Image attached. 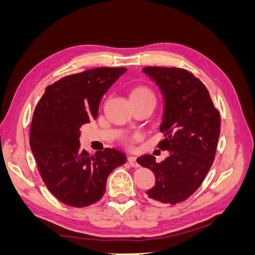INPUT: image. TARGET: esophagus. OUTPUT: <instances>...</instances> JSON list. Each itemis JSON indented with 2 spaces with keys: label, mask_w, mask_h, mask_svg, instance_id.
<instances>
[{
  "label": "esophagus",
  "mask_w": 255,
  "mask_h": 255,
  "mask_svg": "<svg viewBox=\"0 0 255 255\" xmlns=\"http://www.w3.org/2000/svg\"><path fill=\"white\" fill-rule=\"evenodd\" d=\"M128 161H129V164H130L131 167H138V166H139V164L137 163V158H136V157H133V156H129Z\"/></svg>",
  "instance_id": "1"
}]
</instances>
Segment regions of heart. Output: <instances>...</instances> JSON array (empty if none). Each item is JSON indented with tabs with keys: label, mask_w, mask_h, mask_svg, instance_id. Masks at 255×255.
I'll list each match as a JSON object with an SVG mask.
<instances>
[{
	"label": "heart",
	"mask_w": 255,
	"mask_h": 255,
	"mask_svg": "<svg viewBox=\"0 0 255 255\" xmlns=\"http://www.w3.org/2000/svg\"><path fill=\"white\" fill-rule=\"evenodd\" d=\"M130 99H152L155 100V96L148 87L138 86L133 88L130 92Z\"/></svg>",
	"instance_id": "heart-1"
}]
</instances>
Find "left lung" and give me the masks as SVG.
Listing matches in <instances>:
<instances>
[{
    "instance_id": "left-lung-1",
    "label": "left lung",
    "mask_w": 255,
    "mask_h": 255,
    "mask_svg": "<svg viewBox=\"0 0 255 255\" xmlns=\"http://www.w3.org/2000/svg\"><path fill=\"white\" fill-rule=\"evenodd\" d=\"M142 72L158 86L164 99L160 131L166 138L158 147L169 151L157 163L142 155L137 163L155 174L148 197L164 204H177L201 186L215 157L221 117L206 87L192 73L179 68L145 67Z\"/></svg>"
}]
</instances>
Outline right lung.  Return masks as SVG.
Segmentation results:
<instances>
[{"label":"right lung","mask_w":255,"mask_h":255,"mask_svg":"<svg viewBox=\"0 0 255 255\" xmlns=\"http://www.w3.org/2000/svg\"><path fill=\"white\" fill-rule=\"evenodd\" d=\"M126 68H96L67 76L45 89L36 105L30 147L41 177L60 202L85 207L98 202L109 174L125 164L123 151L90 156L80 147V127L97 119L100 100Z\"/></svg>","instance_id":"right-lung-1"}]
</instances>
